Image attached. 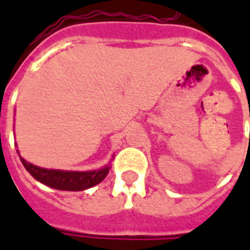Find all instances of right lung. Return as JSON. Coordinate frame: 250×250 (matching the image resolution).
<instances>
[{
    "mask_svg": "<svg viewBox=\"0 0 250 250\" xmlns=\"http://www.w3.org/2000/svg\"><path fill=\"white\" fill-rule=\"evenodd\" d=\"M20 159L24 165V167L26 168V171H29L30 175L36 181H39V182L46 185L49 188H57V190H65V191H82V190H87L95 185L100 184L107 177V174L109 173V168H111L108 163L99 170L68 171V170L39 167L33 163L26 162L21 155H20Z\"/></svg>",
    "mask_w": 250,
    "mask_h": 250,
    "instance_id": "right-lung-1",
    "label": "right lung"
}]
</instances>
